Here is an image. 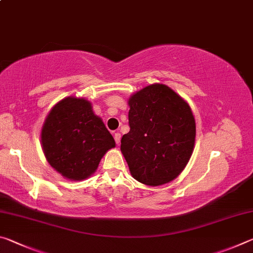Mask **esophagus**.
<instances>
[{
	"label": "esophagus",
	"mask_w": 253,
	"mask_h": 253,
	"mask_svg": "<svg viewBox=\"0 0 253 253\" xmlns=\"http://www.w3.org/2000/svg\"><path fill=\"white\" fill-rule=\"evenodd\" d=\"M114 138H115V142H116L117 145L121 144V138H122V135L119 134V132H115L114 135Z\"/></svg>",
	"instance_id": "34e87169"
}]
</instances>
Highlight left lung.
Here are the masks:
<instances>
[{
	"label": "left lung",
	"instance_id": "obj_1",
	"mask_svg": "<svg viewBox=\"0 0 253 253\" xmlns=\"http://www.w3.org/2000/svg\"><path fill=\"white\" fill-rule=\"evenodd\" d=\"M130 130L121 151L136 181L148 186L172 182L193 154L196 127L190 105L163 84H153L128 99Z\"/></svg>",
	"mask_w": 253,
	"mask_h": 253
}]
</instances>
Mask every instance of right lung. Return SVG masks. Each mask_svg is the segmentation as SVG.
<instances>
[{
    "mask_svg": "<svg viewBox=\"0 0 253 253\" xmlns=\"http://www.w3.org/2000/svg\"><path fill=\"white\" fill-rule=\"evenodd\" d=\"M41 144L51 168L70 181L90 177L105 154L116 146L91 102L75 96L51 108L41 128Z\"/></svg>",
    "mask_w": 253,
    "mask_h": 253,
    "instance_id": "obj_1",
    "label": "right lung"
}]
</instances>
